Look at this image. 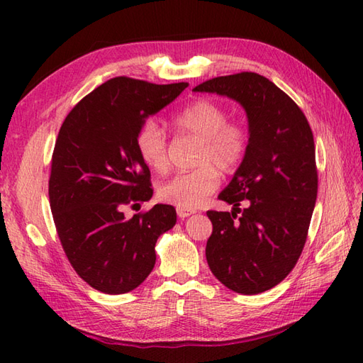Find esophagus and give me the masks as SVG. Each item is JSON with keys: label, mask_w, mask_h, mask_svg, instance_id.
Instances as JSON below:
<instances>
[{"label": "esophagus", "mask_w": 363, "mask_h": 363, "mask_svg": "<svg viewBox=\"0 0 363 363\" xmlns=\"http://www.w3.org/2000/svg\"><path fill=\"white\" fill-rule=\"evenodd\" d=\"M176 212H177V215H179L181 218H187V217H190L191 213H195L194 209H182V207H177Z\"/></svg>", "instance_id": "1"}]
</instances>
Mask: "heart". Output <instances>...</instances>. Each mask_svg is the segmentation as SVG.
<instances>
[{
	"label": "heart",
	"mask_w": 363,
	"mask_h": 363,
	"mask_svg": "<svg viewBox=\"0 0 363 363\" xmlns=\"http://www.w3.org/2000/svg\"><path fill=\"white\" fill-rule=\"evenodd\" d=\"M172 126L181 134L199 140L198 168L177 173L159 187L164 201L182 209H195L220 186V169L230 173L240 165L250 143V133L243 123L228 121V111L211 99H198L172 118ZM138 156L154 172L168 167L167 135L156 121H146L135 137Z\"/></svg>",
	"instance_id": "obj_1"
}]
</instances>
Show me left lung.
<instances>
[{
    "label": "left lung",
    "mask_w": 363,
    "mask_h": 363,
    "mask_svg": "<svg viewBox=\"0 0 363 363\" xmlns=\"http://www.w3.org/2000/svg\"><path fill=\"white\" fill-rule=\"evenodd\" d=\"M194 90L234 99L248 117V150L218 195L234 207L207 212L213 230L206 259L228 289L257 295L284 281L304 248L318 191L312 129L296 103L257 73L220 76Z\"/></svg>",
    "instance_id": "left-lung-1"
}]
</instances>
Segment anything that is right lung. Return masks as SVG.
Here are the masks:
<instances>
[{"mask_svg": "<svg viewBox=\"0 0 363 363\" xmlns=\"http://www.w3.org/2000/svg\"><path fill=\"white\" fill-rule=\"evenodd\" d=\"M186 87L120 76L84 96L60 126L50 206L65 256L95 290L137 289L156 264L157 238L176 225L173 206L156 204L130 220L123 207L152 196L150 168L135 148L138 129Z\"/></svg>", "mask_w": 363, "mask_h": 363, "instance_id": "add662e5", "label": "right lung"}]
</instances>
